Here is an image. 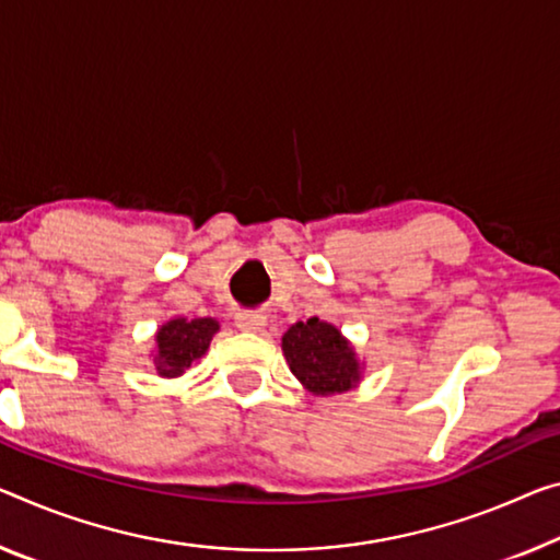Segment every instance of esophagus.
I'll return each instance as SVG.
<instances>
[{"instance_id": "esophagus-1", "label": "esophagus", "mask_w": 560, "mask_h": 560, "mask_svg": "<svg viewBox=\"0 0 560 560\" xmlns=\"http://www.w3.org/2000/svg\"><path fill=\"white\" fill-rule=\"evenodd\" d=\"M235 325L243 332H260L265 325H268V320H265V317L257 315V313H237Z\"/></svg>"}]
</instances>
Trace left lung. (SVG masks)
<instances>
[{"label": "left lung", "mask_w": 560, "mask_h": 560, "mask_svg": "<svg viewBox=\"0 0 560 560\" xmlns=\"http://www.w3.org/2000/svg\"><path fill=\"white\" fill-rule=\"evenodd\" d=\"M282 352L292 375L315 395L346 393L363 375V365L342 332L317 317L292 325L282 335Z\"/></svg>", "instance_id": "obj_1"}]
</instances>
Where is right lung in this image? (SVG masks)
<instances>
[{
	"mask_svg": "<svg viewBox=\"0 0 560 560\" xmlns=\"http://www.w3.org/2000/svg\"><path fill=\"white\" fill-rule=\"evenodd\" d=\"M220 330L212 317H175L162 325L154 335L158 352H154V370L162 377H179L195 360H200L210 348L212 335Z\"/></svg>",
	"mask_w": 560,
	"mask_h": 560,
	"instance_id": "obj_1",
	"label": "right lung"
}]
</instances>
